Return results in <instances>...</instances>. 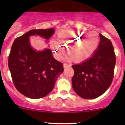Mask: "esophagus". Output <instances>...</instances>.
I'll list each match as a JSON object with an SVG mask.
<instances>
[{"label":"esophagus","instance_id":"1","mask_svg":"<svg viewBox=\"0 0 125 125\" xmlns=\"http://www.w3.org/2000/svg\"><path fill=\"white\" fill-rule=\"evenodd\" d=\"M69 66H71V64H67V63H64L63 64V67H64V69L66 68V67H69Z\"/></svg>","mask_w":125,"mask_h":125}]
</instances>
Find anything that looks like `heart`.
Instances as JSON below:
<instances>
[{
	"label": "heart",
	"instance_id": "heart-1",
	"mask_svg": "<svg viewBox=\"0 0 125 125\" xmlns=\"http://www.w3.org/2000/svg\"><path fill=\"white\" fill-rule=\"evenodd\" d=\"M86 33L85 31H79L63 30L59 31L58 41L52 40L51 42L55 58L59 61L63 58L65 55L63 46L67 47L68 53L71 54L67 57L68 60L73 57L76 61H82L91 56L98 46L99 38L95 31Z\"/></svg>",
	"mask_w": 125,
	"mask_h": 125
}]
</instances>
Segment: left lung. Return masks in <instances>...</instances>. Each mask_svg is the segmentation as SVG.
Masks as SVG:
<instances>
[{
  "label": "left lung",
  "instance_id": "8db88e82",
  "mask_svg": "<svg viewBox=\"0 0 125 125\" xmlns=\"http://www.w3.org/2000/svg\"><path fill=\"white\" fill-rule=\"evenodd\" d=\"M97 50L88 59L72 66L74 91L80 97L94 99L103 94L111 85L114 76L116 55L111 41L101 34Z\"/></svg>",
  "mask_w": 125,
  "mask_h": 125
}]
</instances>
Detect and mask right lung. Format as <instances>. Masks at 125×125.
Instances as JSON below:
<instances>
[{
	"mask_svg": "<svg viewBox=\"0 0 125 125\" xmlns=\"http://www.w3.org/2000/svg\"><path fill=\"white\" fill-rule=\"evenodd\" d=\"M54 31L52 28L31 30L16 38L11 48L8 66L13 82L21 94L29 98L48 95L64 71L63 64L53 58L49 49L37 52L29 43V37L31 35L49 39Z\"/></svg>",
	"mask_w": 125,
	"mask_h": 125,
	"instance_id": "right-lung-1",
	"label": "right lung"
}]
</instances>
